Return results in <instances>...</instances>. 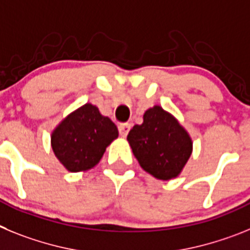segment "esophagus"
Instances as JSON below:
<instances>
[{"label": "esophagus", "mask_w": 250, "mask_h": 250, "mask_svg": "<svg viewBox=\"0 0 250 250\" xmlns=\"http://www.w3.org/2000/svg\"><path fill=\"white\" fill-rule=\"evenodd\" d=\"M131 123H122V125H118V129H119V134L122 136V137H125L128 134V132H129V129H131Z\"/></svg>", "instance_id": "esophagus-1"}]
</instances>
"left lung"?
Segmentation results:
<instances>
[{"label": "left lung", "mask_w": 250, "mask_h": 250, "mask_svg": "<svg viewBox=\"0 0 250 250\" xmlns=\"http://www.w3.org/2000/svg\"><path fill=\"white\" fill-rule=\"evenodd\" d=\"M127 141L141 167L158 180L179 176L192 152L185 128L160 105L145 112L143 123L133 125Z\"/></svg>", "instance_id": "obj_1"}]
</instances>
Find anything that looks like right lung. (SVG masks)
I'll use <instances>...</instances> for the list:
<instances>
[{
  "instance_id": "add662e5",
  "label": "right lung",
  "mask_w": 250,
  "mask_h": 250,
  "mask_svg": "<svg viewBox=\"0 0 250 250\" xmlns=\"http://www.w3.org/2000/svg\"><path fill=\"white\" fill-rule=\"evenodd\" d=\"M118 137L116 125L90 103L70 113L51 134L56 158L70 172L90 170Z\"/></svg>"
}]
</instances>
